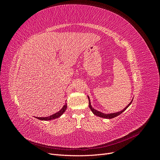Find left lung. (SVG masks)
Wrapping results in <instances>:
<instances>
[{
    "label": "left lung",
    "instance_id": "8db88e82",
    "mask_svg": "<svg viewBox=\"0 0 160 160\" xmlns=\"http://www.w3.org/2000/svg\"><path fill=\"white\" fill-rule=\"evenodd\" d=\"M88 99H89V108H90V109L91 110V111L93 113V114L94 115H98V116H99V117H101V118H106V119H112V118H115V117H117V116H118L119 115H120L121 113H122L123 111L126 109L129 106L131 105V103H132V101H133V99L132 100V101H131V102L128 104V105L127 106L126 108H124L122 111H119V112H117V113H109V114H105V113H101V112H99V111H97V110H95V109H94L93 108H92V106H91V103H90V99H89V98L88 97Z\"/></svg>",
    "mask_w": 160,
    "mask_h": 160
}]
</instances>
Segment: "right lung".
Masks as SVG:
<instances>
[{
	"instance_id": "1",
	"label": "right lung",
	"mask_w": 160,
	"mask_h": 160,
	"mask_svg": "<svg viewBox=\"0 0 160 160\" xmlns=\"http://www.w3.org/2000/svg\"><path fill=\"white\" fill-rule=\"evenodd\" d=\"M66 109H67V104H65L59 111H58L57 113H55V114H53V115H52L49 116V117H45V118H37V117L36 118H37V119H41V120H45V121L54 119L59 118L60 116L65 112Z\"/></svg>"
}]
</instances>
